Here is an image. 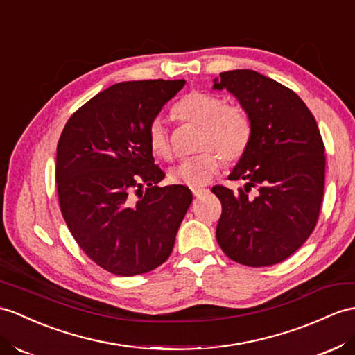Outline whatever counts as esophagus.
Wrapping results in <instances>:
<instances>
[{
  "mask_svg": "<svg viewBox=\"0 0 355 355\" xmlns=\"http://www.w3.org/2000/svg\"><path fill=\"white\" fill-rule=\"evenodd\" d=\"M191 191H193L194 197H202L203 194L207 193V189L203 187H191Z\"/></svg>",
  "mask_w": 355,
  "mask_h": 355,
  "instance_id": "esophagus-1",
  "label": "esophagus"
}]
</instances>
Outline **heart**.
I'll return each instance as SVG.
<instances>
[{
	"mask_svg": "<svg viewBox=\"0 0 355 355\" xmlns=\"http://www.w3.org/2000/svg\"><path fill=\"white\" fill-rule=\"evenodd\" d=\"M173 114L180 122L200 125L198 144L205 149L171 167L173 184L198 187L206 184L221 166V158L236 161L245 153L252 140V120L239 105H229L218 94L191 92L180 99ZM150 152L161 159L171 157L166 125L161 119L152 120L148 129Z\"/></svg>",
	"mask_w": 355,
	"mask_h": 355,
	"instance_id": "1",
	"label": "heart"
}]
</instances>
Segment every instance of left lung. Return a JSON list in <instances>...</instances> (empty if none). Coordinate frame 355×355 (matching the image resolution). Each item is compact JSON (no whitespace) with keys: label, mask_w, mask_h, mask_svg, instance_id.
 Wrapping results in <instances>:
<instances>
[{"label":"left lung","mask_w":355,"mask_h":355,"mask_svg":"<svg viewBox=\"0 0 355 355\" xmlns=\"http://www.w3.org/2000/svg\"><path fill=\"white\" fill-rule=\"evenodd\" d=\"M212 89L232 93L252 120V140L229 175L247 180L245 189L212 188L223 206L217 241L238 263H279L306 243L321 211L325 149L316 120L295 92L250 69L220 73Z\"/></svg>","instance_id":"left-lung-1"}]
</instances>
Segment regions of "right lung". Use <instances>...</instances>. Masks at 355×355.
Listing matches in <instances>:
<instances>
[{
	"label": "right lung",
	"mask_w": 355,
	"mask_h": 355,
	"mask_svg": "<svg viewBox=\"0 0 355 355\" xmlns=\"http://www.w3.org/2000/svg\"><path fill=\"white\" fill-rule=\"evenodd\" d=\"M184 80L125 81L98 93L67 120L57 146L63 218L92 261L131 277L168 259L193 194L158 187L148 129ZM146 184V189L142 187Z\"/></svg>",
	"instance_id": "right-lung-1"
}]
</instances>
